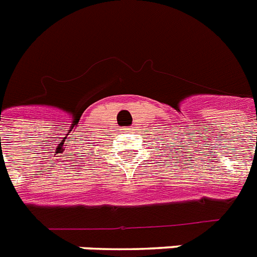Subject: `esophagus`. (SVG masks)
<instances>
[{
	"mask_svg": "<svg viewBox=\"0 0 257 257\" xmlns=\"http://www.w3.org/2000/svg\"><path fill=\"white\" fill-rule=\"evenodd\" d=\"M123 130H124V133H127V134H134V133H135V127H133V126L124 127Z\"/></svg>",
	"mask_w": 257,
	"mask_h": 257,
	"instance_id": "obj_1",
	"label": "esophagus"
}]
</instances>
